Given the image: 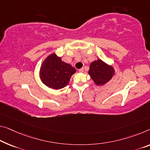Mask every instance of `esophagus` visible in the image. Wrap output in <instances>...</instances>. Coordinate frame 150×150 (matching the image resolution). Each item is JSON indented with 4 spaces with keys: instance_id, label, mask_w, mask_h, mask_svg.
Returning a JSON list of instances; mask_svg holds the SVG:
<instances>
[{
    "instance_id": "1",
    "label": "esophagus",
    "mask_w": 150,
    "mask_h": 150,
    "mask_svg": "<svg viewBox=\"0 0 150 150\" xmlns=\"http://www.w3.org/2000/svg\"><path fill=\"white\" fill-rule=\"evenodd\" d=\"M79 72H84V69H83V68H80V70H79Z\"/></svg>"
}]
</instances>
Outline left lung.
I'll use <instances>...</instances> for the list:
<instances>
[{
  "label": "left lung",
  "instance_id": "1",
  "mask_svg": "<svg viewBox=\"0 0 150 150\" xmlns=\"http://www.w3.org/2000/svg\"><path fill=\"white\" fill-rule=\"evenodd\" d=\"M88 73L96 86H103L114 76L115 70L112 64L97 59L90 64Z\"/></svg>",
  "mask_w": 150,
  "mask_h": 150
}]
</instances>
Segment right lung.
<instances>
[{"instance_id": "right-lung-1", "label": "right lung", "mask_w": 150, "mask_h": 150, "mask_svg": "<svg viewBox=\"0 0 150 150\" xmlns=\"http://www.w3.org/2000/svg\"><path fill=\"white\" fill-rule=\"evenodd\" d=\"M76 72V70L71 64L62 61L56 53H52L43 61L39 76L48 88L59 90L67 86L71 76Z\"/></svg>"}]
</instances>
